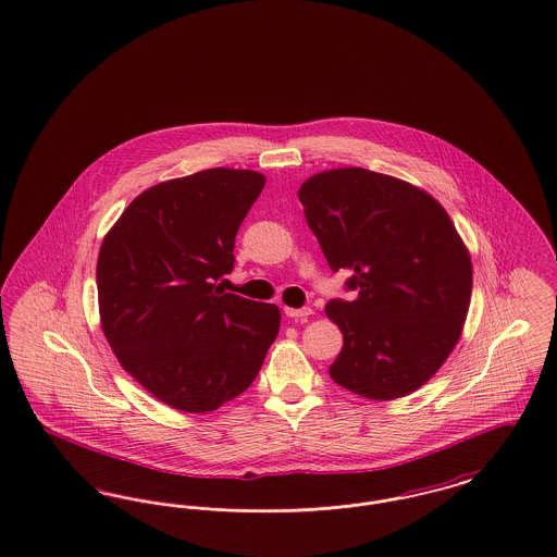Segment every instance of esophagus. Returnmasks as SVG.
I'll use <instances>...</instances> for the list:
<instances>
[{
  "instance_id": "1",
  "label": "esophagus",
  "mask_w": 557,
  "mask_h": 557,
  "mask_svg": "<svg viewBox=\"0 0 557 557\" xmlns=\"http://www.w3.org/2000/svg\"><path fill=\"white\" fill-rule=\"evenodd\" d=\"M284 312L288 314L289 319H298V321H305L307 317H311L312 309H309V307H307V309H289V307H286Z\"/></svg>"
}]
</instances>
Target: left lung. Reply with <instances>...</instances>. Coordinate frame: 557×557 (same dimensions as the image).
<instances>
[{"mask_svg":"<svg viewBox=\"0 0 557 557\" xmlns=\"http://www.w3.org/2000/svg\"><path fill=\"white\" fill-rule=\"evenodd\" d=\"M298 199L330 268L352 271L355 300L325 312L344 335L330 375L369 400H396L433 377L456 348L472 261L444 207L423 188L364 168L302 182Z\"/></svg>","mask_w":557,"mask_h":557,"instance_id":"1","label":"left lung"}]
</instances>
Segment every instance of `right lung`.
I'll return each instance as SVG.
<instances>
[{"label": "right lung", "instance_id": "add662e5", "mask_svg": "<svg viewBox=\"0 0 557 557\" xmlns=\"http://www.w3.org/2000/svg\"><path fill=\"white\" fill-rule=\"evenodd\" d=\"M265 176L211 168L147 188L99 248L101 330L122 369L157 400L211 412L259 375L282 314L223 292L234 240Z\"/></svg>", "mask_w": 557, "mask_h": 557}]
</instances>
